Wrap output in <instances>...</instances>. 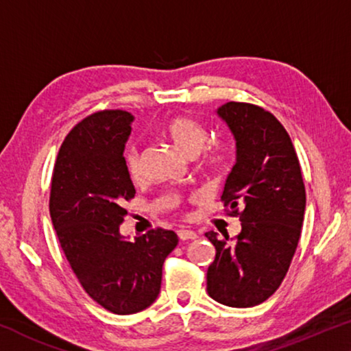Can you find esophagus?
Wrapping results in <instances>:
<instances>
[{"label":"esophagus","mask_w":351,"mask_h":351,"mask_svg":"<svg viewBox=\"0 0 351 351\" xmlns=\"http://www.w3.org/2000/svg\"><path fill=\"white\" fill-rule=\"evenodd\" d=\"M178 237H180V240L186 241V240H194V239H197V234H195L194 230L181 229V230H178Z\"/></svg>","instance_id":"34e87169"}]
</instances>
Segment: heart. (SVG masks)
<instances>
[{
	"label": "heart",
	"instance_id": "heart-1",
	"mask_svg": "<svg viewBox=\"0 0 351 351\" xmlns=\"http://www.w3.org/2000/svg\"><path fill=\"white\" fill-rule=\"evenodd\" d=\"M165 135L173 141V145L187 157L199 156L204 149L206 141H208V130L200 124L199 121L192 119L189 116H178L167 122L164 128ZM226 159V149L219 143H213L208 149L205 151L204 164L208 169H216L223 164ZM124 162L128 176L133 181H138L143 173L141 164V151L136 145H130L125 149Z\"/></svg>",
	"mask_w": 351,
	"mask_h": 351
}]
</instances>
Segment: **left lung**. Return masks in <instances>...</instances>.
I'll return each mask as SVG.
<instances>
[{
  "label": "left lung",
  "mask_w": 351,
  "mask_h": 351,
  "mask_svg": "<svg viewBox=\"0 0 351 351\" xmlns=\"http://www.w3.org/2000/svg\"><path fill=\"white\" fill-rule=\"evenodd\" d=\"M218 114L237 146L221 200L227 215L240 218L241 232L235 239L205 234L216 248L206 291L216 302L246 308L267 300L288 272L304 223L305 186L293 141L272 112L229 101Z\"/></svg>",
  "instance_id": "1"
}]
</instances>
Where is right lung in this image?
<instances>
[{"label":"right lung","instance_id":"1","mask_svg":"<svg viewBox=\"0 0 351 351\" xmlns=\"http://www.w3.org/2000/svg\"><path fill=\"white\" fill-rule=\"evenodd\" d=\"M133 116L103 110L71 128L53 165L49 211L57 239L84 291L103 308L132 315L159 295L162 265L178 245L173 230L121 235L135 197L124 147Z\"/></svg>","mask_w":351,"mask_h":351}]
</instances>
